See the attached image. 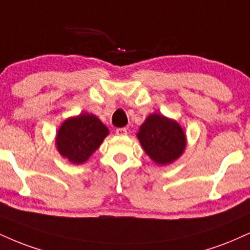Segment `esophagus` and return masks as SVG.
I'll list each match as a JSON object with an SVG mask.
<instances>
[{
  "instance_id": "obj_1",
  "label": "esophagus",
  "mask_w": 250,
  "mask_h": 250,
  "mask_svg": "<svg viewBox=\"0 0 250 250\" xmlns=\"http://www.w3.org/2000/svg\"><path fill=\"white\" fill-rule=\"evenodd\" d=\"M116 134L120 135V136H125V135L128 134L127 128H117L116 129Z\"/></svg>"
}]
</instances>
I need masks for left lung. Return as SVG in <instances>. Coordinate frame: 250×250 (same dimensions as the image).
Instances as JSON below:
<instances>
[{
  "label": "left lung",
  "mask_w": 250,
  "mask_h": 250,
  "mask_svg": "<svg viewBox=\"0 0 250 250\" xmlns=\"http://www.w3.org/2000/svg\"><path fill=\"white\" fill-rule=\"evenodd\" d=\"M137 137L144 151L159 165L176 161L186 146L182 127L173 120L159 114H151L146 117L140 127Z\"/></svg>",
  "instance_id": "8db88e82"
}]
</instances>
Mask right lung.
<instances>
[{
    "label": "right lung",
    "instance_id": "right-lung-1",
    "mask_svg": "<svg viewBox=\"0 0 250 250\" xmlns=\"http://www.w3.org/2000/svg\"><path fill=\"white\" fill-rule=\"evenodd\" d=\"M109 130L92 114H80L62 123L56 143L62 157L71 163L81 164L100 146Z\"/></svg>",
    "mask_w": 250,
    "mask_h": 250
}]
</instances>
